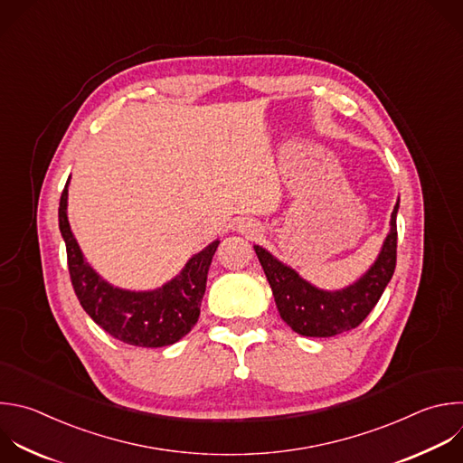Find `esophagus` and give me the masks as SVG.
Listing matches in <instances>:
<instances>
[{
    "label": "esophagus",
    "instance_id": "1",
    "mask_svg": "<svg viewBox=\"0 0 463 463\" xmlns=\"http://www.w3.org/2000/svg\"><path fill=\"white\" fill-rule=\"evenodd\" d=\"M240 231H241L243 234H247L249 238H254V236L260 234V229H258V225H254V223H243V225H240Z\"/></svg>",
    "mask_w": 463,
    "mask_h": 463
}]
</instances>
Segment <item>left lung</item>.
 <instances>
[{
  "label": "left lung",
  "mask_w": 463,
  "mask_h": 463,
  "mask_svg": "<svg viewBox=\"0 0 463 463\" xmlns=\"http://www.w3.org/2000/svg\"><path fill=\"white\" fill-rule=\"evenodd\" d=\"M391 214V231L373 267L353 285L342 290H322L305 281L294 269L283 265L263 247L254 245L263 267L281 320L298 335L329 338L356 329L382 298L396 267V213Z\"/></svg>",
  "instance_id": "left-lung-1"
}]
</instances>
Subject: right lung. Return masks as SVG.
Returning <instances> with one entry per match:
<instances>
[{
	"label": "right lung",
	"mask_w": 463,
	"mask_h": 463,
	"mask_svg": "<svg viewBox=\"0 0 463 463\" xmlns=\"http://www.w3.org/2000/svg\"><path fill=\"white\" fill-rule=\"evenodd\" d=\"M69 182L60 198V231L69 274L83 311L112 338L136 347H165L182 340L198 322L207 272L218 240L194 254L184 270L154 290H125L107 283L83 258L67 218Z\"/></svg>",
	"instance_id": "add662e5"
}]
</instances>
